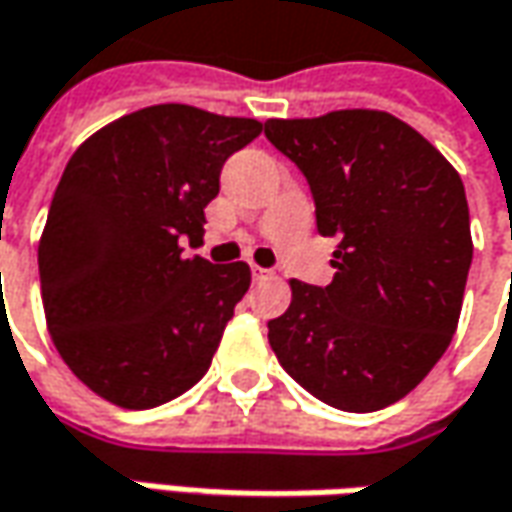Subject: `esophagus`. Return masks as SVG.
I'll list each match as a JSON object with an SVG mask.
<instances>
[{
    "label": "esophagus",
    "instance_id": "esophagus-1",
    "mask_svg": "<svg viewBox=\"0 0 512 512\" xmlns=\"http://www.w3.org/2000/svg\"><path fill=\"white\" fill-rule=\"evenodd\" d=\"M252 277H255L257 283H260V280H269V277H272V272H269V269H260V266H252Z\"/></svg>",
    "mask_w": 512,
    "mask_h": 512
}]
</instances>
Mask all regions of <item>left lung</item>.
I'll list each match as a JSON object with an SVG mask.
<instances>
[{
    "instance_id": "8db88e82",
    "label": "left lung",
    "mask_w": 512,
    "mask_h": 512,
    "mask_svg": "<svg viewBox=\"0 0 512 512\" xmlns=\"http://www.w3.org/2000/svg\"><path fill=\"white\" fill-rule=\"evenodd\" d=\"M306 175L317 232L337 238L328 286L291 280L269 320L280 365L331 408L368 414L411 394L445 354L473 260L459 172L382 110L269 118Z\"/></svg>"
}]
</instances>
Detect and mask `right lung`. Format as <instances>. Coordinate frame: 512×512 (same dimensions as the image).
<instances>
[{
    "label": "right lung",
    "instance_id": "add662e5",
    "mask_svg": "<svg viewBox=\"0 0 512 512\" xmlns=\"http://www.w3.org/2000/svg\"><path fill=\"white\" fill-rule=\"evenodd\" d=\"M255 118L155 104L90 135L67 161L39 240L50 337L76 377L113 405L144 411L209 371L252 283L249 266L184 257L232 152Z\"/></svg>",
    "mask_w": 512,
    "mask_h": 512
}]
</instances>
